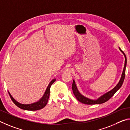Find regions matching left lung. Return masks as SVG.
Here are the masks:
<instances>
[{
    "label": "left lung",
    "mask_w": 130,
    "mask_h": 130,
    "mask_svg": "<svg viewBox=\"0 0 130 130\" xmlns=\"http://www.w3.org/2000/svg\"><path fill=\"white\" fill-rule=\"evenodd\" d=\"M120 50L123 54L124 56L125 57V62H124V66L123 70V72L122 74L121 78H120L119 83L117 84V85L115 86V87L113 88V89L111 90L110 91L106 93L105 94H104L99 97L98 99L96 100H92L90 99L89 98H87L85 96H84L83 95H82L80 92H79V91L77 88V87L76 86L75 82L74 80H73V83H72V89L73 91L74 94L75 96L76 97L78 101H79L81 103H84L85 104H102L104 102L108 101L109 99H110L111 97H112L113 95L115 94V92L117 91L119 89V88L121 87V86L123 85V83L124 78H125V72H126V64H127V59H126V56L124 52L122 51V50L120 48Z\"/></svg>",
    "instance_id": "1"
}]
</instances>
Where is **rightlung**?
<instances>
[{
    "instance_id": "obj_1",
    "label": "right lung",
    "mask_w": 130,
    "mask_h": 130,
    "mask_svg": "<svg viewBox=\"0 0 130 130\" xmlns=\"http://www.w3.org/2000/svg\"><path fill=\"white\" fill-rule=\"evenodd\" d=\"M56 80L55 79H53V80L51 81V82L49 83L48 86L46 90L44 92V95L42 96V98H41L39 101L38 102H36L35 103H32V104H21L18 102L16 100L13 99V98L11 96L10 93L8 92V94L10 95V98L12 101L14 103L16 106H18V107L20 108L23 109V110H28V111H36V110H40L43 108H44V107L46 106V104L48 102V100L49 99L50 97V87H51V85L54 83L55 81Z\"/></svg>"
}]
</instances>
